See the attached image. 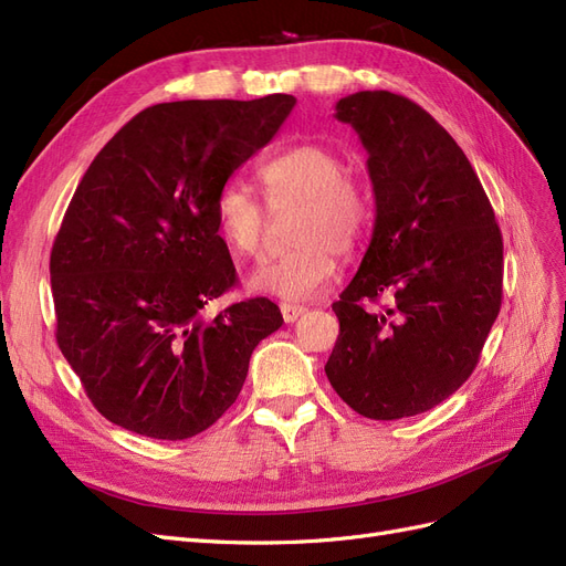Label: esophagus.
I'll list each match as a JSON object with an SVG mask.
<instances>
[{"mask_svg": "<svg viewBox=\"0 0 566 566\" xmlns=\"http://www.w3.org/2000/svg\"><path fill=\"white\" fill-rule=\"evenodd\" d=\"M281 314H283V318H285V323H293V321H297L302 314H304V306H300V304H281Z\"/></svg>", "mask_w": 566, "mask_h": 566, "instance_id": "34e87169", "label": "esophagus"}]
</instances>
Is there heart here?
<instances>
[{"instance_id": "heart-1", "label": "heart", "mask_w": 566, "mask_h": 566, "mask_svg": "<svg viewBox=\"0 0 566 566\" xmlns=\"http://www.w3.org/2000/svg\"><path fill=\"white\" fill-rule=\"evenodd\" d=\"M260 181L271 212L297 208L290 221L295 248L256 269L250 287L287 302L312 297L335 276V252L349 256L366 238L373 219L368 186L345 172V160L323 144L279 153L260 167ZM212 212L217 233L235 256L252 260L262 252L269 212L243 181L221 186Z\"/></svg>"}]
</instances>
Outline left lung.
Returning a JSON list of instances; mask_svg holds the SVG:
<instances>
[{
  "label": "left lung",
  "instance_id": "left-lung-1",
  "mask_svg": "<svg viewBox=\"0 0 566 566\" xmlns=\"http://www.w3.org/2000/svg\"><path fill=\"white\" fill-rule=\"evenodd\" d=\"M335 117L368 150L370 245L333 304L325 375L370 420L424 413L465 382L503 300V235L482 181L437 119L391 92H356ZM389 296L382 311L368 303Z\"/></svg>",
  "mask_w": 566,
  "mask_h": 566
}]
</instances>
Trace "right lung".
I'll list each match as a JSON object with an SVG mask.
<instances>
[{
	"instance_id": "1",
	"label": "right lung",
	"mask_w": 566,
	"mask_h": 566,
	"mask_svg": "<svg viewBox=\"0 0 566 566\" xmlns=\"http://www.w3.org/2000/svg\"><path fill=\"white\" fill-rule=\"evenodd\" d=\"M293 106L290 94L150 106L84 172L49 273L56 342L106 420L150 439L200 434L283 325L266 297L200 312L238 283L214 227L217 191Z\"/></svg>"
}]
</instances>
